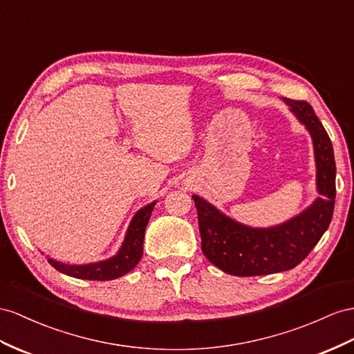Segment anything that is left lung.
I'll return each mask as SVG.
<instances>
[{"label":"left lung","mask_w":354,"mask_h":354,"mask_svg":"<svg viewBox=\"0 0 354 354\" xmlns=\"http://www.w3.org/2000/svg\"><path fill=\"white\" fill-rule=\"evenodd\" d=\"M283 102L311 136L315 187L320 196L284 223L272 227H250L230 218L203 197L193 194L203 254L225 274L256 277L293 269L310 254L330 224L337 194L332 142L310 103L286 97Z\"/></svg>","instance_id":"obj_1"}]
</instances>
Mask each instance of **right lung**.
Returning <instances> with one entry per match:
<instances>
[{
  "label": "right lung",
  "mask_w": 354,
  "mask_h": 354,
  "mask_svg": "<svg viewBox=\"0 0 354 354\" xmlns=\"http://www.w3.org/2000/svg\"><path fill=\"white\" fill-rule=\"evenodd\" d=\"M156 203L157 202H152L147 206H143L134 214L129 229H127L122 245L118 250L115 256L86 265H67L52 257H48V261L57 270H59L61 274H66L68 277L79 279L109 281L129 274V272L139 263L143 256L145 229H147Z\"/></svg>",
  "instance_id": "obj_1"
}]
</instances>
